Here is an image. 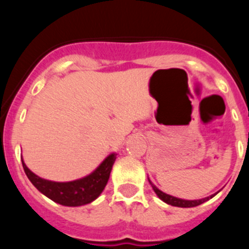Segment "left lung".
<instances>
[{
  "mask_svg": "<svg viewBox=\"0 0 249 249\" xmlns=\"http://www.w3.org/2000/svg\"><path fill=\"white\" fill-rule=\"evenodd\" d=\"M148 180H149L150 185H152L153 190L155 192V194L158 195V197H159L160 200H162L164 202H166L167 205H171V206H176V207H184V208H188V207H195V206H199L201 205V203L208 201L210 199H212L214 195H217L218 193L217 192L215 194L211 195V196H207V197H203V199H199V200H184V199H179V197H175V196H171V195L166 194V193L161 192L160 189H158L157 187H155L154 184H153L152 182H150V179L148 178Z\"/></svg>",
  "mask_w": 249,
  "mask_h": 249,
  "instance_id": "8db88e82",
  "label": "left lung"
}]
</instances>
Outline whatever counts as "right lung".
<instances>
[{"label":"right lung","instance_id":"1","mask_svg":"<svg viewBox=\"0 0 249 249\" xmlns=\"http://www.w3.org/2000/svg\"><path fill=\"white\" fill-rule=\"evenodd\" d=\"M115 159H117V154L110 153L91 173L79 178V179L70 180V182H54V180L44 179L32 172L26 166L22 158L21 162L30 182L42 194L62 206L78 207V206L92 202L101 195L109 179V175Z\"/></svg>","mask_w":249,"mask_h":249}]
</instances>
